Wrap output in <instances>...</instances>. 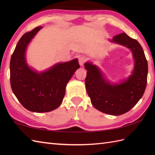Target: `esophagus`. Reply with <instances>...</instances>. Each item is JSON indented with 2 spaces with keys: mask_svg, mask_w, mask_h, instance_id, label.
I'll list each match as a JSON object with an SVG mask.
<instances>
[{
  "mask_svg": "<svg viewBox=\"0 0 155 155\" xmlns=\"http://www.w3.org/2000/svg\"><path fill=\"white\" fill-rule=\"evenodd\" d=\"M86 61H87V57L84 55H82L79 58H78V62H79V64L81 66L83 65Z\"/></svg>",
  "mask_w": 155,
  "mask_h": 155,
  "instance_id": "1",
  "label": "esophagus"
}]
</instances>
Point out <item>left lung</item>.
<instances>
[{"label": "left lung", "instance_id": "obj_1", "mask_svg": "<svg viewBox=\"0 0 155 155\" xmlns=\"http://www.w3.org/2000/svg\"><path fill=\"white\" fill-rule=\"evenodd\" d=\"M113 42L132 51L135 61L133 74L120 84H110L104 79L96 66L87 62L85 85L95 108L106 114L120 115L129 111L143 97L147 87L148 63L139 42L125 32L113 37Z\"/></svg>", "mask_w": 155, "mask_h": 155}]
</instances>
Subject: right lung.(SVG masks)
Wrapping results in <instances>:
<instances>
[{
  "instance_id": "right-lung-1",
  "label": "right lung",
  "mask_w": 155,
  "mask_h": 155,
  "mask_svg": "<svg viewBox=\"0 0 155 155\" xmlns=\"http://www.w3.org/2000/svg\"><path fill=\"white\" fill-rule=\"evenodd\" d=\"M41 28L39 26L22 36L10 62V81L13 93L26 109L36 113L49 112L60 106L67 84L80 67L77 58L56 64L41 73L28 67L25 61L26 48Z\"/></svg>"
}]
</instances>
